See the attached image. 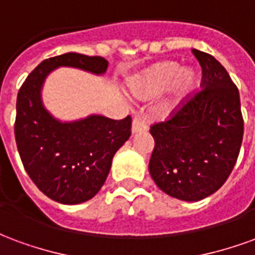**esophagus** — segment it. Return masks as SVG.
<instances>
[{
  "instance_id": "1",
  "label": "esophagus",
  "mask_w": 255,
  "mask_h": 255,
  "mask_svg": "<svg viewBox=\"0 0 255 255\" xmlns=\"http://www.w3.org/2000/svg\"><path fill=\"white\" fill-rule=\"evenodd\" d=\"M147 123L144 122L143 119L140 117H135L132 120V133H138V132H144L147 131Z\"/></svg>"
}]
</instances>
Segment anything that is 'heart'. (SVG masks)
<instances>
[{"instance_id": "heart-1", "label": "heart", "mask_w": 255, "mask_h": 255, "mask_svg": "<svg viewBox=\"0 0 255 255\" xmlns=\"http://www.w3.org/2000/svg\"><path fill=\"white\" fill-rule=\"evenodd\" d=\"M198 83V75L188 68H179L172 60H162L149 65L128 79L129 93L140 101H147L169 89L177 104L191 93Z\"/></svg>"}]
</instances>
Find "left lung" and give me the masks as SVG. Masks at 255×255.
<instances>
[{"label":"left lung","mask_w":255,"mask_h":255,"mask_svg":"<svg viewBox=\"0 0 255 255\" xmlns=\"http://www.w3.org/2000/svg\"><path fill=\"white\" fill-rule=\"evenodd\" d=\"M202 68L198 93L188 95L165 122L150 127L154 150L150 175L162 191L195 202L219 190L235 166L243 139L241 98L221 64L192 50Z\"/></svg>","instance_id":"obj_1"}]
</instances>
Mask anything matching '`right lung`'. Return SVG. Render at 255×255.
<instances>
[{
    "label": "right lung",
    "mask_w": 255,
    "mask_h": 255,
    "mask_svg": "<svg viewBox=\"0 0 255 255\" xmlns=\"http://www.w3.org/2000/svg\"><path fill=\"white\" fill-rule=\"evenodd\" d=\"M58 67L102 75L108 61L79 53L43 60L19 90L14 138L36 187L56 202L76 205L91 199L104 186L113 155L131 136L132 120L98 115L72 123L56 120L42 104L41 91L47 75Z\"/></svg>",
    "instance_id": "obj_1"
}]
</instances>
